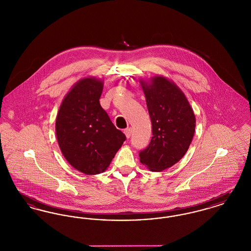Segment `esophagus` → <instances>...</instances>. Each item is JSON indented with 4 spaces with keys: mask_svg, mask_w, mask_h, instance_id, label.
Segmentation results:
<instances>
[{
    "mask_svg": "<svg viewBox=\"0 0 251 251\" xmlns=\"http://www.w3.org/2000/svg\"><path fill=\"white\" fill-rule=\"evenodd\" d=\"M131 132H132L131 128H127V129L124 130V133H125V135H126L127 138H130V137H131Z\"/></svg>",
    "mask_w": 251,
    "mask_h": 251,
    "instance_id": "34e87169",
    "label": "esophagus"
}]
</instances>
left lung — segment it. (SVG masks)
<instances>
[{
	"label": "left lung",
	"mask_w": 251,
	"mask_h": 251,
	"mask_svg": "<svg viewBox=\"0 0 251 251\" xmlns=\"http://www.w3.org/2000/svg\"><path fill=\"white\" fill-rule=\"evenodd\" d=\"M151 120L152 137L139 152L140 162L151 171H163L184 156L196 128V118L183 92L173 82L155 76L140 81Z\"/></svg>",
	"instance_id": "obj_1"
}]
</instances>
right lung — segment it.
I'll return each mask as SVG.
<instances>
[{
	"label": "right lung",
	"mask_w": 251,
	"mask_h": 251,
	"mask_svg": "<svg viewBox=\"0 0 251 251\" xmlns=\"http://www.w3.org/2000/svg\"><path fill=\"white\" fill-rule=\"evenodd\" d=\"M103 83L84 78L64 98L56 117L60 150L75 169L86 175L106 170L126 136L100 104Z\"/></svg>",
	"instance_id": "add662e5"
}]
</instances>
